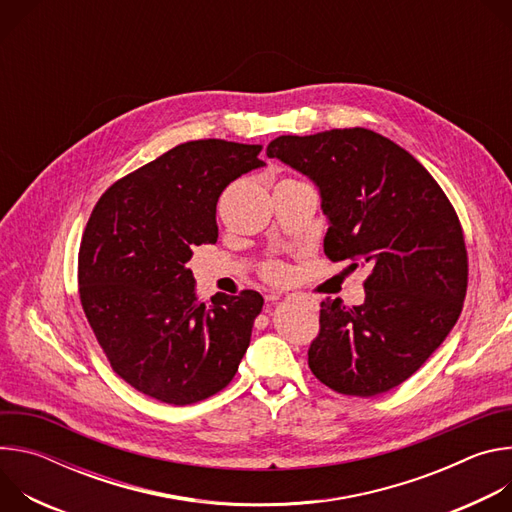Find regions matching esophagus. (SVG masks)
<instances>
[{
  "label": "esophagus",
  "mask_w": 512,
  "mask_h": 512,
  "mask_svg": "<svg viewBox=\"0 0 512 512\" xmlns=\"http://www.w3.org/2000/svg\"><path fill=\"white\" fill-rule=\"evenodd\" d=\"M267 300H271V302H277V300H281V296H277V294H271V296H267Z\"/></svg>",
  "instance_id": "1"
}]
</instances>
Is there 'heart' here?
<instances>
[{
	"label": "heart",
	"mask_w": 512,
	"mask_h": 512,
	"mask_svg": "<svg viewBox=\"0 0 512 512\" xmlns=\"http://www.w3.org/2000/svg\"><path fill=\"white\" fill-rule=\"evenodd\" d=\"M267 273H269V277H275V279H277V277H281V273H283V271H281V267H279V265H271V267L267 269Z\"/></svg>",
	"instance_id": "obj_1"
}]
</instances>
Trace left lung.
Segmentation results:
<instances>
[{
  "mask_svg": "<svg viewBox=\"0 0 512 512\" xmlns=\"http://www.w3.org/2000/svg\"><path fill=\"white\" fill-rule=\"evenodd\" d=\"M267 156L316 184L328 218L324 253L371 269L362 306L322 302L312 373L342 395L395 389L462 312L468 257L454 206L409 152L364 127L279 135Z\"/></svg>",
  "mask_w": 512,
  "mask_h": 512,
  "instance_id": "8db88e82",
  "label": "left lung"
}]
</instances>
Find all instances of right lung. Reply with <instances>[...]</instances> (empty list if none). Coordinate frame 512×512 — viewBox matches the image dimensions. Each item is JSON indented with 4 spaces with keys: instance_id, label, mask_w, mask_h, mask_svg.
<instances>
[{
    "instance_id": "obj_1",
    "label": "right lung",
    "mask_w": 512,
    "mask_h": 512,
    "mask_svg": "<svg viewBox=\"0 0 512 512\" xmlns=\"http://www.w3.org/2000/svg\"><path fill=\"white\" fill-rule=\"evenodd\" d=\"M261 145L198 139L115 182L97 202L79 251L85 316L113 371L170 405L225 389L245 356L263 298L216 294L200 302L186 263L216 243V202L239 176L263 168Z\"/></svg>"
}]
</instances>
